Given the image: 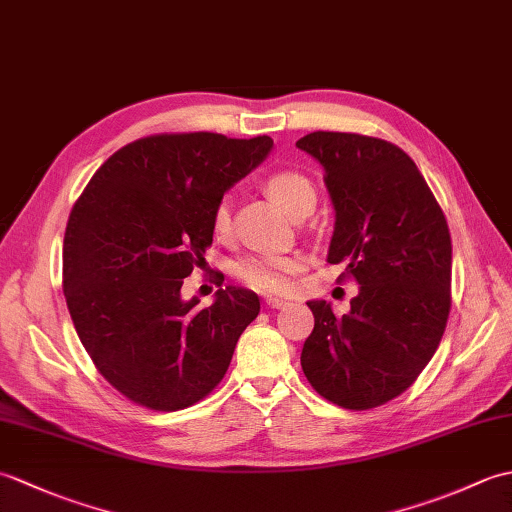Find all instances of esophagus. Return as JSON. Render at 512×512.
Wrapping results in <instances>:
<instances>
[{
	"label": "esophagus",
	"mask_w": 512,
	"mask_h": 512,
	"mask_svg": "<svg viewBox=\"0 0 512 512\" xmlns=\"http://www.w3.org/2000/svg\"><path fill=\"white\" fill-rule=\"evenodd\" d=\"M266 306L273 308V310H281V308L288 306V301L286 299H277V297H266Z\"/></svg>",
	"instance_id": "esophagus-1"
}]
</instances>
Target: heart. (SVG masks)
<instances>
[{"instance_id": "heart-1", "label": "heart", "mask_w": 512, "mask_h": 512, "mask_svg": "<svg viewBox=\"0 0 512 512\" xmlns=\"http://www.w3.org/2000/svg\"><path fill=\"white\" fill-rule=\"evenodd\" d=\"M266 189L290 215H297L303 206L317 202V191H314L312 182L297 171L273 173L266 182ZM213 226L217 233H226L231 228V206H228V200L217 204ZM299 270L301 262L297 257L253 255L237 264L235 275L248 288L259 292H288L292 284H295Z\"/></svg>"}]
</instances>
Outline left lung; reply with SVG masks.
I'll return each mask as SVG.
<instances>
[{
	"instance_id": "8db88e82",
	"label": "left lung",
	"mask_w": 512,
	"mask_h": 512,
	"mask_svg": "<svg viewBox=\"0 0 512 512\" xmlns=\"http://www.w3.org/2000/svg\"><path fill=\"white\" fill-rule=\"evenodd\" d=\"M297 147L319 162L334 206L330 264L358 288L350 312L312 299L301 367L323 398L372 409L400 396L436 354L451 310V235L422 173L380 138L314 132Z\"/></svg>"
}]
</instances>
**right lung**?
Here are the masks:
<instances>
[{
  "instance_id": "right-lung-1",
  "label": "right lung",
  "mask_w": 512,
  "mask_h": 512,
  "mask_svg": "<svg viewBox=\"0 0 512 512\" xmlns=\"http://www.w3.org/2000/svg\"><path fill=\"white\" fill-rule=\"evenodd\" d=\"M270 149L268 136H147L107 158L76 200L63 295L96 369L138 405L178 411L211 394L257 319L246 288H220L202 310L180 288L204 262L224 193Z\"/></svg>"
}]
</instances>
